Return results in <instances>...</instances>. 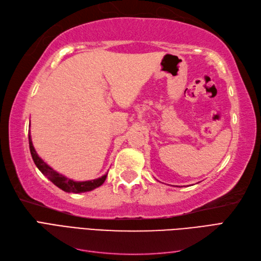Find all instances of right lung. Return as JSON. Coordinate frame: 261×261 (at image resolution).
<instances>
[{
  "instance_id": "1",
  "label": "right lung",
  "mask_w": 261,
  "mask_h": 261,
  "mask_svg": "<svg viewBox=\"0 0 261 261\" xmlns=\"http://www.w3.org/2000/svg\"><path fill=\"white\" fill-rule=\"evenodd\" d=\"M30 127V126H29ZM28 139H29V148H30V153L31 156H33V160L36 164V167L39 169L44 176L48 177L52 183L61 188L62 191H64L66 193H74V194H81V193H86V192H90L93 191L94 188H97L101 186L105 183V180L107 178L108 173H106L105 175H102L101 177L90 179V180H84V181H77L74 179H70L64 175H62L61 173L57 172L54 169H52L49 164H46L39 154L37 153L36 149L33 145V140H31V135H30V130L28 133Z\"/></svg>"
}]
</instances>
